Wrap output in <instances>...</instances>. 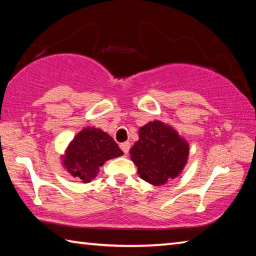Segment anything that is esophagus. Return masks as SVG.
<instances>
[{
  "label": "esophagus",
  "mask_w": 256,
  "mask_h": 256,
  "mask_svg": "<svg viewBox=\"0 0 256 256\" xmlns=\"http://www.w3.org/2000/svg\"><path fill=\"white\" fill-rule=\"evenodd\" d=\"M130 146H131V144H130V142H124V144H120V149L123 150V152H124L125 154H128Z\"/></svg>",
  "instance_id": "34e87169"
}]
</instances>
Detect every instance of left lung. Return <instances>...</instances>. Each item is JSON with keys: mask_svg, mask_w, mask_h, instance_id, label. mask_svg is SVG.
Returning a JSON list of instances; mask_svg holds the SVG:
<instances>
[{"mask_svg": "<svg viewBox=\"0 0 256 256\" xmlns=\"http://www.w3.org/2000/svg\"><path fill=\"white\" fill-rule=\"evenodd\" d=\"M190 146L176 130L154 120L138 128V140L130 150L138 174L154 186L180 175L188 164Z\"/></svg>", "mask_w": 256, "mask_h": 256, "instance_id": "left-lung-1", "label": "left lung"}]
</instances>
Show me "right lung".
<instances>
[{
	"label": "right lung",
	"mask_w": 256,
	"mask_h": 256,
	"mask_svg": "<svg viewBox=\"0 0 256 256\" xmlns=\"http://www.w3.org/2000/svg\"><path fill=\"white\" fill-rule=\"evenodd\" d=\"M122 154L123 151L110 134L100 128L86 126L73 138L60 159L68 174L82 183H89L107 160Z\"/></svg>",
	"instance_id": "add662e5"
}]
</instances>
